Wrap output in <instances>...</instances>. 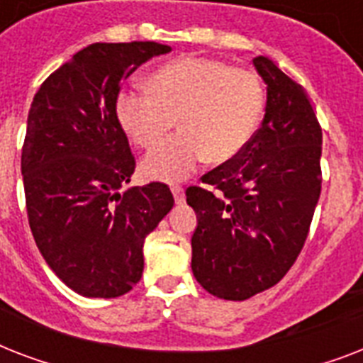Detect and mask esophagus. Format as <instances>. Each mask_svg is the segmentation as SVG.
Returning <instances> with one entry per match:
<instances>
[{"mask_svg":"<svg viewBox=\"0 0 363 363\" xmlns=\"http://www.w3.org/2000/svg\"><path fill=\"white\" fill-rule=\"evenodd\" d=\"M171 192H173L175 203H184V188H182V186H173V188H171Z\"/></svg>","mask_w":363,"mask_h":363,"instance_id":"esophagus-1","label":"esophagus"}]
</instances>
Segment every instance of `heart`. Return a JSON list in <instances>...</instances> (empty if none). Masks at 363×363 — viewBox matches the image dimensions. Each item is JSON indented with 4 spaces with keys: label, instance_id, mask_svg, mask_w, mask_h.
<instances>
[{
    "label": "heart",
    "instance_id": "heart-1",
    "mask_svg": "<svg viewBox=\"0 0 363 363\" xmlns=\"http://www.w3.org/2000/svg\"><path fill=\"white\" fill-rule=\"evenodd\" d=\"M148 90H125L116 99V118L141 148L167 139L175 122L181 133L143 162L152 181L186 179L205 158L230 162L258 130L265 92L258 75L211 58L182 56L148 77Z\"/></svg>",
    "mask_w": 363,
    "mask_h": 363
}]
</instances>
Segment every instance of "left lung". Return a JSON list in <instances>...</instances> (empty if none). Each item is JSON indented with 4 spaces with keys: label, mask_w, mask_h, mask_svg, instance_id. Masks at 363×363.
I'll return each mask as SVG.
<instances>
[{
    "label": "left lung",
    "mask_w": 363,
    "mask_h": 363,
    "mask_svg": "<svg viewBox=\"0 0 363 363\" xmlns=\"http://www.w3.org/2000/svg\"><path fill=\"white\" fill-rule=\"evenodd\" d=\"M267 84L265 115L230 162L190 186L196 281L222 299L242 301L275 286L305 245L322 188V128L307 94L273 60L256 56Z\"/></svg>",
    "instance_id": "left-lung-1"
}]
</instances>
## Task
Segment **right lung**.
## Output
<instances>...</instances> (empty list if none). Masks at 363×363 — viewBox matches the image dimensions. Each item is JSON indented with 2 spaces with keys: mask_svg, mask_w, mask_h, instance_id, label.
<instances>
[{
  "mask_svg": "<svg viewBox=\"0 0 363 363\" xmlns=\"http://www.w3.org/2000/svg\"><path fill=\"white\" fill-rule=\"evenodd\" d=\"M169 50L154 41L94 43L31 101L22 147L28 220L48 267L84 298L135 286L145 238L175 203L164 182L121 192L135 158L116 118L122 81Z\"/></svg>",
  "mask_w": 363,
  "mask_h": 363,
  "instance_id": "add662e5",
  "label": "right lung"
}]
</instances>
